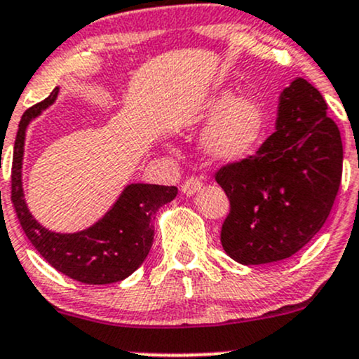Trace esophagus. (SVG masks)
I'll use <instances>...</instances> for the list:
<instances>
[{"label":"esophagus","mask_w":359,"mask_h":359,"mask_svg":"<svg viewBox=\"0 0 359 359\" xmlns=\"http://www.w3.org/2000/svg\"><path fill=\"white\" fill-rule=\"evenodd\" d=\"M201 187H203V180H201L199 177H189L186 182H184L182 186H180V189H182L184 194H187V196H191V194H194V192H198Z\"/></svg>","instance_id":"1"}]
</instances>
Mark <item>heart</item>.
<instances>
[{"label":"heart","mask_w":359,"mask_h":359,"mask_svg":"<svg viewBox=\"0 0 359 359\" xmlns=\"http://www.w3.org/2000/svg\"><path fill=\"white\" fill-rule=\"evenodd\" d=\"M204 117L212 121L206 133L208 151L224 161L249 155L264 131V110L250 97L231 100V93H219L208 102Z\"/></svg>","instance_id":"b5f03b06"}]
</instances>
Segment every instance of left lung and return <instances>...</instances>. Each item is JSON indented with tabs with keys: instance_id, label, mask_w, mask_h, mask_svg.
Returning a JSON list of instances; mask_svg holds the SVG:
<instances>
[{
	"instance_id": "left-lung-1",
	"label": "left lung",
	"mask_w": 359,
	"mask_h": 359,
	"mask_svg": "<svg viewBox=\"0 0 359 359\" xmlns=\"http://www.w3.org/2000/svg\"><path fill=\"white\" fill-rule=\"evenodd\" d=\"M276 128L255 155L215 173L230 199L222 245L245 266L283 261L305 247L341 186V133L313 85L297 78L281 93Z\"/></svg>"
}]
</instances>
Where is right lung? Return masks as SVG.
I'll return each mask as SVG.
<instances>
[{"instance_id": "1", "label": "right lung", "mask_w": 359, "mask_h": 359, "mask_svg": "<svg viewBox=\"0 0 359 359\" xmlns=\"http://www.w3.org/2000/svg\"><path fill=\"white\" fill-rule=\"evenodd\" d=\"M57 88L25 110L18 124L11 165V203L22 230L54 269L86 285H109L133 274L147 259L153 243V216L177 196L175 186L131 184L107 215L78 233L46 230L27 210L22 189V158L29 122L49 107Z\"/></svg>"}]
</instances>
